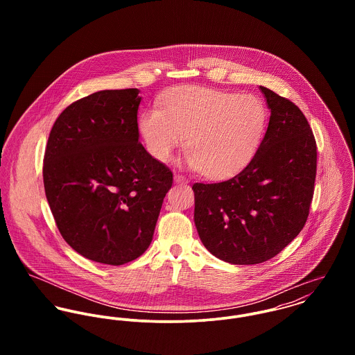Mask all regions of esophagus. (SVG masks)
I'll list each match as a JSON object with an SVG mask.
<instances>
[{
  "label": "esophagus",
  "instance_id": "34e87169",
  "mask_svg": "<svg viewBox=\"0 0 355 355\" xmlns=\"http://www.w3.org/2000/svg\"><path fill=\"white\" fill-rule=\"evenodd\" d=\"M175 182H176V183H182V184H183V183L186 184V183H189V179H187L184 175H179V173H178V175H175Z\"/></svg>",
  "mask_w": 355,
  "mask_h": 355
}]
</instances>
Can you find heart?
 <instances>
[{
  "mask_svg": "<svg viewBox=\"0 0 355 355\" xmlns=\"http://www.w3.org/2000/svg\"><path fill=\"white\" fill-rule=\"evenodd\" d=\"M268 124V109L252 94L184 86L158 109L142 114L139 130L148 150L168 162L183 144L187 164L210 179L227 178L250 162Z\"/></svg>",
  "mask_w": 355,
  "mask_h": 355,
  "instance_id": "b5f03b06",
  "label": "heart"
}]
</instances>
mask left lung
I'll return each mask as SVG.
<instances>
[{
	"label": "left lung",
	"mask_w": 355,
	"mask_h": 355,
	"mask_svg": "<svg viewBox=\"0 0 355 355\" xmlns=\"http://www.w3.org/2000/svg\"><path fill=\"white\" fill-rule=\"evenodd\" d=\"M270 117L249 165L220 183H194L203 246L234 265L280 253L302 231L314 193L317 146L302 110L259 86Z\"/></svg>",
	"instance_id": "1"
}]
</instances>
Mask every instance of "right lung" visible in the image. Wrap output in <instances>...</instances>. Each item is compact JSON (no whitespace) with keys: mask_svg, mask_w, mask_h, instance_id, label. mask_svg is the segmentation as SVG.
Wrapping results in <instances>:
<instances>
[{"mask_svg":"<svg viewBox=\"0 0 355 355\" xmlns=\"http://www.w3.org/2000/svg\"><path fill=\"white\" fill-rule=\"evenodd\" d=\"M138 89L102 90L71 103L53 124L44 184L55 225L76 253L123 265L150 246L168 166L139 141Z\"/></svg>","mask_w":355,"mask_h":355,"instance_id":"add662e5","label":"right lung"}]
</instances>
